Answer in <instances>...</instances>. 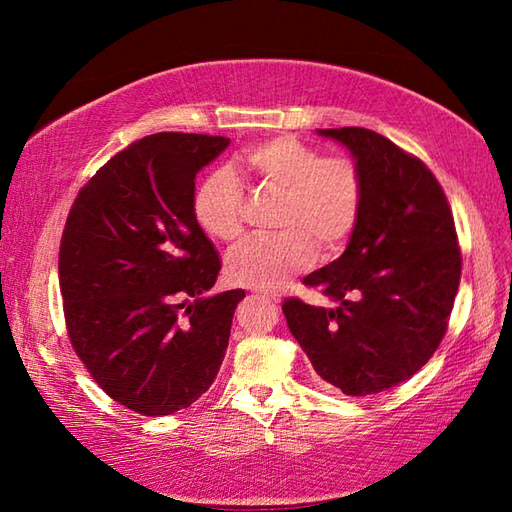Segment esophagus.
<instances>
[{"mask_svg":"<svg viewBox=\"0 0 512 512\" xmlns=\"http://www.w3.org/2000/svg\"><path fill=\"white\" fill-rule=\"evenodd\" d=\"M257 297H262V299H266L270 303H275V306H279V303H281L279 295H268V292H257Z\"/></svg>","mask_w":512,"mask_h":512,"instance_id":"1","label":"esophagus"}]
</instances>
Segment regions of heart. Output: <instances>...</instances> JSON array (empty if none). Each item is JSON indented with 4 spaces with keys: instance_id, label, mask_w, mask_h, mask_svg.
Wrapping results in <instances>:
<instances>
[{
    "instance_id": "heart-1",
    "label": "heart",
    "mask_w": 512,
    "mask_h": 512,
    "mask_svg": "<svg viewBox=\"0 0 512 512\" xmlns=\"http://www.w3.org/2000/svg\"><path fill=\"white\" fill-rule=\"evenodd\" d=\"M242 169L257 187L279 195L277 237L250 239L228 257L226 273L237 286L277 290L308 268L314 250L332 257L347 244L361 217L363 176L345 156H323L295 136L250 145ZM193 220L215 242L233 244L244 231V191L228 169H215L193 193Z\"/></svg>"
}]
</instances>
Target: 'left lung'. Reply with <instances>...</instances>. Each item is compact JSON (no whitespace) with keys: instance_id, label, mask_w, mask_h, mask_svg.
I'll list each match as a JSON object with an SVG mask.
<instances>
[{"instance_id":"left-lung-1","label":"left lung","mask_w":512,"mask_h":512,"mask_svg":"<svg viewBox=\"0 0 512 512\" xmlns=\"http://www.w3.org/2000/svg\"><path fill=\"white\" fill-rule=\"evenodd\" d=\"M363 176L361 217L345 253L303 284L332 308L286 299L288 328L314 372L345 396L411 378L438 350L460 286L462 255L440 182L372 129H317Z\"/></svg>"}]
</instances>
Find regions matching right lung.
<instances>
[{
	"label": "right lung",
	"instance_id": "add662e5",
	"mask_svg": "<svg viewBox=\"0 0 512 512\" xmlns=\"http://www.w3.org/2000/svg\"><path fill=\"white\" fill-rule=\"evenodd\" d=\"M231 140L162 132L136 140L76 195L59 248L65 325L107 396L143 416L198 400L220 372L244 290L220 273L193 220L195 176Z\"/></svg>",
	"mask_w": 512,
	"mask_h": 512
}]
</instances>
